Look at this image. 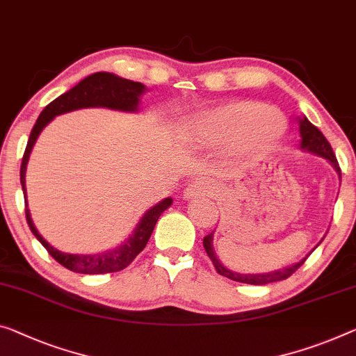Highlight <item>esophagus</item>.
<instances>
[{
    "label": "esophagus",
    "instance_id": "esophagus-1",
    "mask_svg": "<svg viewBox=\"0 0 356 356\" xmlns=\"http://www.w3.org/2000/svg\"><path fill=\"white\" fill-rule=\"evenodd\" d=\"M213 191H215V184L209 181V179L199 178V179H194V181L186 188L184 197L186 199H195V197L210 195Z\"/></svg>",
    "mask_w": 356,
    "mask_h": 356
}]
</instances>
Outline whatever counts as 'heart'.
Here are the masks:
<instances>
[{"instance_id":"obj_1","label":"heart","mask_w":356,"mask_h":356,"mask_svg":"<svg viewBox=\"0 0 356 356\" xmlns=\"http://www.w3.org/2000/svg\"><path fill=\"white\" fill-rule=\"evenodd\" d=\"M288 121L280 109L258 102H229L197 114L186 124V138L199 146L231 143L242 154L266 149L285 135Z\"/></svg>"}]
</instances>
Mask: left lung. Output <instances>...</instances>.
<instances>
[{"mask_svg":"<svg viewBox=\"0 0 356 356\" xmlns=\"http://www.w3.org/2000/svg\"><path fill=\"white\" fill-rule=\"evenodd\" d=\"M299 134H300V149L314 152V154L325 157V159H327V162L336 168L339 178H341V168H339V163L334 152H332L330 141L325 138V135L321 134L320 130L316 129L305 116H302V119H299ZM204 248L220 275L231 278L234 282L248 283V285H267V283L285 280V278H288L289 275H293V273L304 264L305 259H307V256H305L302 261L296 262V264L285 267V269L275 270V272H269V273H238V272L229 270L227 267H224L221 262L218 261L215 251H213V232L207 235V237H204Z\"/></svg>","mask_w":356,"mask_h":356,"instance_id":"8db88e82","label":"left lung"}]
</instances>
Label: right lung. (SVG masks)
Returning a JSON list of instances; mask_svg holds the SVG:
<instances>
[{"mask_svg":"<svg viewBox=\"0 0 356 356\" xmlns=\"http://www.w3.org/2000/svg\"><path fill=\"white\" fill-rule=\"evenodd\" d=\"M146 92V87L141 83H135V81L119 78V76L113 73H94L87 76L86 79L81 81L78 86H74L73 89L65 92L63 95H60L56 100L49 103V105L42 109V113L38 118V121L33 127L29 143L25 147L24 159H22L20 165V183L22 189H24V197L26 199V188H25V172H26V163H29L30 154L33 146H35L38 136L42 132V129L52 121L54 118L58 114H65L74 109L81 108H109V109H118V111H127V113H136L138 111L140 98ZM172 197H167L159 204L147 210L141 220L136 224L135 231L130 234L127 240H124L122 245L119 247L103 251V253L97 254H71L63 253L57 248H54L51 243H47L42 235L38 232L35 224L31 221L29 205L25 202V215L26 222L31 229V232L35 237L42 243V247L47 250V253L56 259L58 264H62L67 269L73 270L76 273H89V275H95V273H111L119 272L127 267L132 262L136 254L141 253L146 247L147 240H149L152 231L159 216L165 211L168 207L172 205Z\"/></svg>","mask_w":356,"mask_h":356,"instance_id":"1","label":"right lung"}]
</instances>
